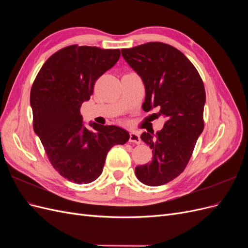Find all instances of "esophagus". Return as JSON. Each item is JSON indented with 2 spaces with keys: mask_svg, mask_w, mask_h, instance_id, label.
Wrapping results in <instances>:
<instances>
[{
  "mask_svg": "<svg viewBox=\"0 0 248 248\" xmlns=\"http://www.w3.org/2000/svg\"><path fill=\"white\" fill-rule=\"evenodd\" d=\"M129 141L134 142V144H140V138L139 136L138 132H130L129 134Z\"/></svg>",
  "mask_w": 248,
  "mask_h": 248,
  "instance_id": "obj_1",
  "label": "esophagus"
}]
</instances>
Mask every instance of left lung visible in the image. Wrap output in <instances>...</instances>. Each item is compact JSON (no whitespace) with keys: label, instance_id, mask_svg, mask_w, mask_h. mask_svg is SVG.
<instances>
[{"label":"left lung","instance_id":"8db88e82","mask_svg":"<svg viewBox=\"0 0 248 248\" xmlns=\"http://www.w3.org/2000/svg\"><path fill=\"white\" fill-rule=\"evenodd\" d=\"M121 52L145 85L142 109L158 108L166 118L161 130L141 133L153 159L137 167L136 175L146 185H163L184 170L204 129V84L189 60L169 44L148 42Z\"/></svg>","mask_w":248,"mask_h":248}]
</instances>
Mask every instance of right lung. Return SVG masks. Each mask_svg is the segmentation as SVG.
Returning a JSON list of instances; mask_svg holds the SVG:
<instances>
[{"label":"right lung","mask_w":248,"mask_h":248,"mask_svg":"<svg viewBox=\"0 0 248 248\" xmlns=\"http://www.w3.org/2000/svg\"><path fill=\"white\" fill-rule=\"evenodd\" d=\"M120 58V49L70 46L47 59L37 74L30 103L33 127L52 167L77 184L98 178L111 147L124 145L129 133L115 125L82 122L80 107L95 81Z\"/></svg>","instance_id":"add662e5"}]
</instances>
